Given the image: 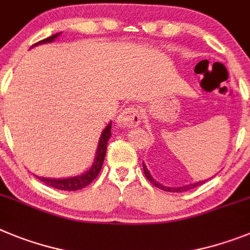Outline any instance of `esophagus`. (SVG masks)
Here are the masks:
<instances>
[{
    "label": "esophagus",
    "mask_w": 250,
    "mask_h": 250,
    "mask_svg": "<svg viewBox=\"0 0 250 250\" xmlns=\"http://www.w3.org/2000/svg\"><path fill=\"white\" fill-rule=\"evenodd\" d=\"M141 116L137 108L128 107L117 117L118 127H136L140 125Z\"/></svg>",
    "instance_id": "1"
}]
</instances>
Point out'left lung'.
<instances>
[{
    "label": "left lung",
    "mask_w": 250,
    "mask_h": 250,
    "mask_svg": "<svg viewBox=\"0 0 250 250\" xmlns=\"http://www.w3.org/2000/svg\"><path fill=\"white\" fill-rule=\"evenodd\" d=\"M142 166H143V171H145V175H146V177L148 179V181L151 182V184H153L156 188H161V190H164V191H170V192H182V191H188V190H191V188H197V186L203 185L204 182H206V180H203V181H196V182H194V184H188V185L176 186V188H170V186H165V185H162V184H160L158 181H156V180L152 177L151 172H149V170L147 168V166H146V164H145V162H143Z\"/></svg>",
    "instance_id": "1"
}]
</instances>
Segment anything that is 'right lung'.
Returning a JSON list of instances; mask_svg holds the SVG:
<instances>
[{
  "label": "right lung",
  "mask_w": 250,
  "mask_h": 250,
  "mask_svg": "<svg viewBox=\"0 0 250 250\" xmlns=\"http://www.w3.org/2000/svg\"><path fill=\"white\" fill-rule=\"evenodd\" d=\"M62 32H58V34L53 35V36H49L47 39L39 41L38 44L32 45L31 47L38 46V45L42 44H50L53 42ZM110 129H112V122L108 123V125L103 129L101 134V138H99L98 147H97V151H95L94 156V162L92 164V166L89 167V170H86L84 173H80V175H75V176L70 177H62V179H51V177H42V176H35L38 177L40 181H42L46 185L51 186L54 188H58V190H64V191H77L80 188L88 186L95 177L98 176L99 171L102 168V165H103L104 157H105V152H107V145L108 141H109L110 136Z\"/></svg>",
  "instance_id": "1"
}]
</instances>
